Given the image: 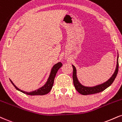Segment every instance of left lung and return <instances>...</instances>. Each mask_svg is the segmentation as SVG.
<instances>
[{
	"label": "left lung",
	"instance_id": "1",
	"mask_svg": "<svg viewBox=\"0 0 122 122\" xmlns=\"http://www.w3.org/2000/svg\"><path fill=\"white\" fill-rule=\"evenodd\" d=\"M73 68V80L74 86L75 87L76 89L82 95H89V94H96L100 93L101 92H103L106 89L109 87L110 85L112 84L115 80L116 77L118 73V67H119V63H118V59H117V67L115 72H114L113 75L107 81L105 82V83L102 84L97 85V86H94V87H86V86H83L79 82L78 80L77 75H76V69L74 65H72Z\"/></svg>",
	"mask_w": 122,
	"mask_h": 122
}]
</instances>
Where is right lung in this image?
I'll use <instances>...</instances> for the list:
<instances>
[{
  "label": "right lung",
  "mask_w": 122,
  "mask_h": 122,
  "mask_svg": "<svg viewBox=\"0 0 122 122\" xmlns=\"http://www.w3.org/2000/svg\"><path fill=\"white\" fill-rule=\"evenodd\" d=\"M62 64L60 62H58L56 64H55V65H54L52 67L51 74H50L49 77L48 78V81H47L46 83H45L42 87L39 88V89H37V90L33 91V92H24V91L23 90H21L20 89H19V88H17L16 86L14 84V83L12 82V81L11 80H10V81H11V82L12 83V85H14V87H15L17 90L20 91V92H22V93H23L24 94H26L27 95H43L49 93L50 91H51V89H52L53 85L55 78L56 77V75L57 74V71H58V69H59L60 67L62 66Z\"/></svg>",
  "instance_id": "1"
}]
</instances>
